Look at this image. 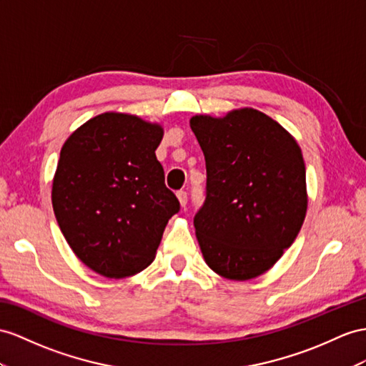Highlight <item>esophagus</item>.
<instances>
[{"label":"esophagus","mask_w":366,"mask_h":366,"mask_svg":"<svg viewBox=\"0 0 366 366\" xmlns=\"http://www.w3.org/2000/svg\"><path fill=\"white\" fill-rule=\"evenodd\" d=\"M176 196H177V199H179L182 207H185L187 202H189V194H187V192L185 190H179V192L176 193Z\"/></svg>","instance_id":"1"}]
</instances>
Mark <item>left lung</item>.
Segmentation results:
<instances>
[{
	"label": "left lung",
	"instance_id": "obj_1",
	"mask_svg": "<svg viewBox=\"0 0 366 366\" xmlns=\"http://www.w3.org/2000/svg\"><path fill=\"white\" fill-rule=\"evenodd\" d=\"M190 127L207 168L205 201L193 219L205 263L237 281L264 274L306 217L302 149L278 122L254 108L194 116Z\"/></svg>",
	"mask_w": 366,
	"mask_h": 366
}]
</instances>
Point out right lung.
I'll return each instance as SVG.
<instances>
[{
    "label": "right lung",
    "instance_id": "1",
    "mask_svg": "<svg viewBox=\"0 0 366 366\" xmlns=\"http://www.w3.org/2000/svg\"><path fill=\"white\" fill-rule=\"evenodd\" d=\"M164 128L103 112L61 147L52 207L74 254L94 272L125 278L153 263L168 219L181 205L156 159Z\"/></svg>",
    "mask_w": 366,
    "mask_h": 366
}]
</instances>
